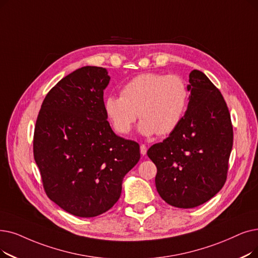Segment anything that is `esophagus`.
Masks as SVG:
<instances>
[{"label": "esophagus", "instance_id": "obj_1", "mask_svg": "<svg viewBox=\"0 0 258 258\" xmlns=\"http://www.w3.org/2000/svg\"><path fill=\"white\" fill-rule=\"evenodd\" d=\"M147 151H148L147 145H145V144H141V145H140V153H141V155L144 156L145 154H147Z\"/></svg>", "mask_w": 258, "mask_h": 258}]
</instances>
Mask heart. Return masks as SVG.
<instances>
[{
	"instance_id": "heart-1",
	"label": "heart",
	"mask_w": 258,
	"mask_h": 258,
	"mask_svg": "<svg viewBox=\"0 0 258 258\" xmlns=\"http://www.w3.org/2000/svg\"><path fill=\"white\" fill-rule=\"evenodd\" d=\"M187 102L188 89L181 77L144 73L124 84L120 97L108 96L104 110L120 134H128L139 116L142 135H167L180 124Z\"/></svg>"
}]
</instances>
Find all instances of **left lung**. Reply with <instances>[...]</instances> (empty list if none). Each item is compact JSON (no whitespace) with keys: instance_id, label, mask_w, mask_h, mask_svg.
I'll use <instances>...</instances> for the list:
<instances>
[{"instance_id":"left-lung-1","label":"left lung","mask_w":258,"mask_h":258,"mask_svg":"<svg viewBox=\"0 0 258 258\" xmlns=\"http://www.w3.org/2000/svg\"><path fill=\"white\" fill-rule=\"evenodd\" d=\"M188 104L180 124L149 149L157 166L160 197L176 208L191 209L214 197L227 180L233 127L218 88L200 71L189 73Z\"/></svg>"}]
</instances>
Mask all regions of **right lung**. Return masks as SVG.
<instances>
[{
  "label": "right lung",
  "instance_id": "right-lung-1",
  "mask_svg": "<svg viewBox=\"0 0 258 258\" xmlns=\"http://www.w3.org/2000/svg\"><path fill=\"white\" fill-rule=\"evenodd\" d=\"M110 77L84 66L46 95L33 135V157L45 193L64 211L95 217L121 195L122 180L140 159L135 141L117 136L104 110Z\"/></svg>",
  "mask_w": 258,
  "mask_h": 258
}]
</instances>
